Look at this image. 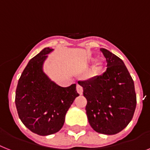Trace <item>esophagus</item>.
<instances>
[{
  "instance_id": "obj_1",
  "label": "esophagus",
  "mask_w": 150,
  "mask_h": 150,
  "mask_svg": "<svg viewBox=\"0 0 150 150\" xmlns=\"http://www.w3.org/2000/svg\"><path fill=\"white\" fill-rule=\"evenodd\" d=\"M76 90H77L78 93H79V95H82V93H83V88H82V87H81V86L77 85V86H76Z\"/></svg>"
}]
</instances>
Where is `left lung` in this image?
I'll use <instances>...</instances> for the list:
<instances>
[{
  "label": "left lung",
  "mask_w": 150,
  "mask_h": 150,
  "mask_svg": "<svg viewBox=\"0 0 150 150\" xmlns=\"http://www.w3.org/2000/svg\"><path fill=\"white\" fill-rule=\"evenodd\" d=\"M107 63L100 76L79 81L87 99L86 114L90 126L98 133L114 135L132 120L136 106L134 82L121 58L100 48Z\"/></svg>",
  "instance_id": "obj_1"
}]
</instances>
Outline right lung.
Returning a JSON list of instances; mask_svg holds the SVG:
<instances>
[{
  "label": "right lung",
  "instance_id": "add662e5",
  "mask_svg": "<svg viewBox=\"0 0 150 150\" xmlns=\"http://www.w3.org/2000/svg\"><path fill=\"white\" fill-rule=\"evenodd\" d=\"M52 51L45 47L31 58L16 88L18 116L28 129L40 136L54 134L62 128L67 111L79 96L75 84L60 87L43 72L46 54Z\"/></svg>",
  "mask_w": 150,
  "mask_h": 150
}]
</instances>
